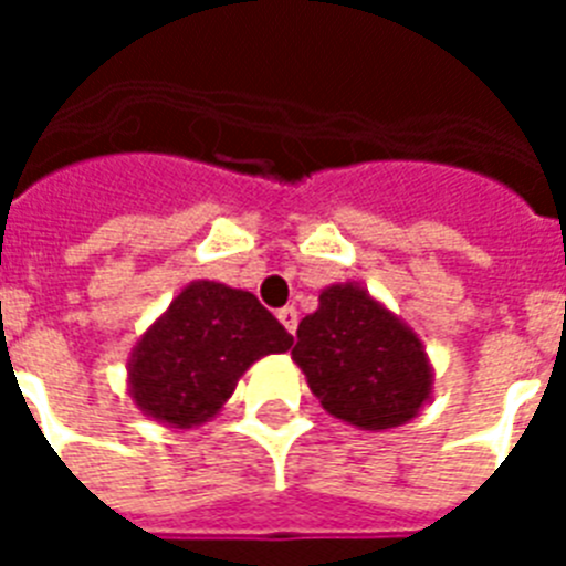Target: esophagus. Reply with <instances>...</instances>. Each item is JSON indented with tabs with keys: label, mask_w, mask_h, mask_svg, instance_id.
<instances>
[{
	"label": "esophagus",
	"mask_w": 566,
	"mask_h": 566,
	"mask_svg": "<svg viewBox=\"0 0 566 566\" xmlns=\"http://www.w3.org/2000/svg\"><path fill=\"white\" fill-rule=\"evenodd\" d=\"M279 323H282L291 335H296V326H300V311L293 308V305H287V308L279 311Z\"/></svg>",
	"instance_id": "1"
}]
</instances>
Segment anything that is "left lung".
<instances>
[{
	"label": "left lung",
	"instance_id": "obj_1",
	"mask_svg": "<svg viewBox=\"0 0 566 566\" xmlns=\"http://www.w3.org/2000/svg\"><path fill=\"white\" fill-rule=\"evenodd\" d=\"M296 337L293 361L311 394L355 429L405 426L431 399L434 370L422 340L358 282L328 284Z\"/></svg>",
	"mask_w": 566,
	"mask_h": 566
}]
</instances>
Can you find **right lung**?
<instances>
[{"label": "right lung", "instance_id": "right-lung-1", "mask_svg": "<svg viewBox=\"0 0 566 566\" xmlns=\"http://www.w3.org/2000/svg\"><path fill=\"white\" fill-rule=\"evenodd\" d=\"M291 344L252 293L196 279L132 349L128 396L155 422L193 429L220 413L252 364Z\"/></svg>", "mask_w": 566, "mask_h": 566}]
</instances>
